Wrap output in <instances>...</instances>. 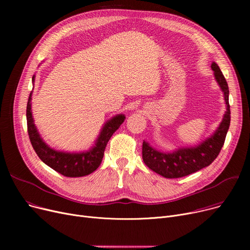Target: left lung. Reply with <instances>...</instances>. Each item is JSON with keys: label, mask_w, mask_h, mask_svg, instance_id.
Listing matches in <instances>:
<instances>
[{"label": "left lung", "mask_w": 250, "mask_h": 250, "mask_svg": "<svg viewBox=\"0 0 250 250\" xmlns=\"http://www.w3.org/2000/svg\"><path fill=\"white\" fill-rule=\"evenodd\" d=\"M211 68L214 71L215 79L223 91L226 102L225 114L215 133L198 146L179 148L170 153L160 152L154 149L148 142H143L142 153L144 162L154 172L165 178L183 177L208 166L217 158L224 145L231 121L229 88L224 75L222 74L219 65L215 62H213Z\"/></svg>", "instance_id": "left-lung-1"}]
</instances>
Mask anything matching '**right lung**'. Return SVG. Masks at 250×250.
<instances>
[{
	"mask_svg": "<svg viewBox=\"0 0 250 250\" xmlns=\"http://www.w3.org/2000/svg\"><path fill=\"white\" fill-rule=\"evenodd\" d=\"M32 82L34 83V76L32 77ZM31 95L32 93L29 95L27 108H26L27 130L31 145L42 161L56 170L57 172L67 177H81L95 171L102 161L104 150L109 139L125 122V116L124 114H117L105 123L96 140L95 146L89 151L80 153L61 152L47 146L39 135L32 117Z\"/></svg>",
	"mask_w": 250,
	"mask_h": 250,
	"instance_id": "right-lung-1",
	"label": "right lung"
}]
</instances>
